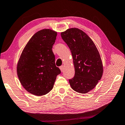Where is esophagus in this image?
<instances>
[{"instance_id":"34e87169","label":"esophagus","mask_w":125,"mask_h":125,"mask_svg":"<svg viewBox=\"0 0 125 125\" xmlns=\"http://www.w3.org/2000/svg\"><path fill=\"white\" fill-rule=\"evenodd\" d=\"M59 68H60V70H61V71H63V69H64V66H61L59 67Z\"/></svg>"}]
</instances>
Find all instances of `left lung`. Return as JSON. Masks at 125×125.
Listing matches in <instances>:
<instances>
[{"mask_svg":"<svg viewBox=\"0 0 125 125\" xmlns=\"http://www.w3.org/2000/svg\"><path fill=\"white\" fill-rule=\"evenodd\" d=\"M61 37L71 50L75 75L69 79L72 88L86 94L94 89L101 79L103 66L97 47L82 30L71 28L61 33Z\"/></svg>","mask_w":125,"mask_h":125,"instance_id":"obj_1","label":"left lung"}]
</instances>
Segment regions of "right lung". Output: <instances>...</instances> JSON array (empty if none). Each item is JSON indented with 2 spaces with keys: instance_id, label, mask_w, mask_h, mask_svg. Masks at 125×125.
<instances>
[{
  "instance_id": "add662e5",
  "label": "right lung",
  "mask_w": 125,
  "mask_h": 125,
  "mask_svg": "<svg viewBox=\"0 0 125 125\" xmlns=\"http://www.w3.org/2000/svg\"><path fill=\"white\" fill-rule=\"evenodd\" d=\"M57 33L42 29L35 33L24 47L17 63V73L23 87L36 96L47 94L61 71L55 64L52 46Z\"/></svg>"
}]
</instances>
